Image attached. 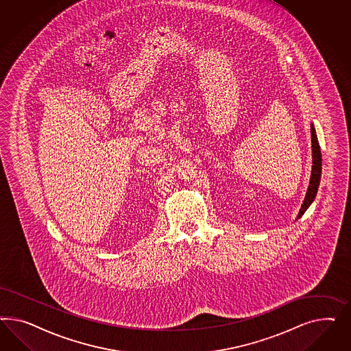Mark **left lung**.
I'll list each match as a JSON object with an SVG mask.
<instances>
[{
  "mask_svg": "<svg viewBox=\"0 0 351 351\" xmlns=\"http://www.w3.org/2000/svg\"><path fill=\"white\" fill-rule=\"evenodd\" d=\"M311 148H313V169H311V178L308 184V193L305 195L301 210L298 213V219L304 215L308 208V206L314 201L317 191H318L319 181L322 175V153L319 147L318 138L315 134V128L311 125Z\"/></svg>",
  "mask_w": 351,
  "mask_h": 351,
  "instance_id": "obj_1",
  "label": "left lung"
}]
</instances>
